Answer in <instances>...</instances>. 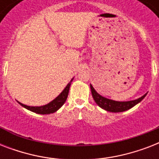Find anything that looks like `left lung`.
Masks as SVG:
<instances>
[{
    "label": "left lung",
    "mask_w": 159,
    "mask_h": 159,
    "mask_svg": "<svg viewBox=\"0 0 159 159\" xmlns=\"http://www.w3.org/2000/svg\"><path fill=\"white\" fill-rule=\"evenodd\" d=\"M91 87V91H92V94L93 99L96 102L98 106L101 107V108L104 109L106 111H110V112H123V111H125L129 109L132 108L133 106H134L135 105H137L138 103L142 101V100L146 97L145 95H143L141 97H139V99L134 100V101H129V102H116V101H113V100L107 99L106 97H102L100 94H98L96 90L93 88L92 85H90Z\"/></svg>",
    "instance_id": "8db88e82"
}]
</instances>
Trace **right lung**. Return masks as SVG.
Returning <instances> with one entry per match:
<instances>
[{
	"label": "right lung",
	"instance_id": "add662e5",
	"mask_svg": "<svg viewBox=\"0 0 159 159\" xmlns=\"http://www.w3.org/2000/svg\"><path fill=\"white\" fill-rule=\"evenodd\" d=\"M72 80H73V78L70 81L69 83L67 85V87L64 88V90H63V91H62V92H61L54 100H53L52 102H49L48 104L44 105V106H30L22 104L20 102H19V103L23 106V107H25V109L29 110V111H33V112L37 114L47 115V114H51L53 113V112H56L62 105L64 104L65 102H66V100H67V96H68V92H69L71 82H72Z\"/></svg>",
	"mask_w": 159,
	"mask_h": 159
}]
</instances>
